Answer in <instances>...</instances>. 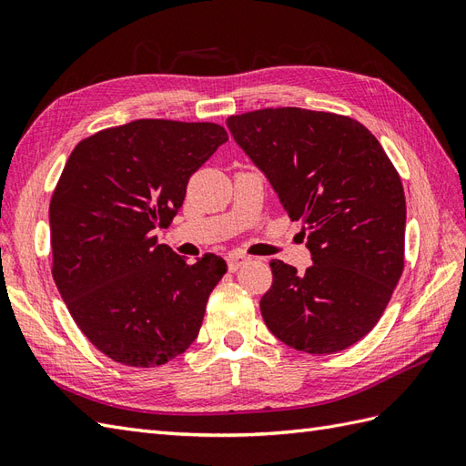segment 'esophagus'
I'll return each instance as SVG.
<instances>
[{
  "instance_id": "obj_1",
  "label": "esophagus",
  "mask_w": 466,
  "mask_h": 466,
  "mask_svg": "<svg viewBox=\"0 0 466 466\" xmlns=\"http://www.w3.org/2000/svg\"><path fill=\"white\" fill-rule=\"evenodd\" d=\"M226 259H228V269L236 271V269H240L249 258L246 254H240V252H232V254H228V258H226Z\"/></svg>"
}]
</instances>
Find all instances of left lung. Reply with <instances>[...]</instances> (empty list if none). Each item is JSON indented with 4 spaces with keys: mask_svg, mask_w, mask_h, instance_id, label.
<instances>
[{
    "mask_svg": "<svg viewBox=\"0 0 466 466\" xmlns=\"http://www.w3.org/2000/svg\"><path fill=\"white\" fill-rule=\"evenodd\" d=\"M307 234L313 266L271 259L259 309L281 342L309 354L352 347L376 327L403 271L405 195L380 141L356 119L266 108L226 119Z\"/></svg>",
    "mask_w": 466,
    "mask_h": 466,
    "instance_id": "left-lung-1",
    "label": "left lung"
}]
</instances>
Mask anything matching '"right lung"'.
Segmentation results:
<instances>
[{
	"mask_svg": "<svg viewBox=\"0 0 466 466\" xmlns=\"http://www.w3.org/2000/svg\"><path fill=\"white\" fill-rule=\"evenodd\" d=\"M226 141L218 124L136 119L70 153L49 207L53 279L78 329L114 362L161 366L198 337L226 261L205 254L187 264L155 232Z\"/></svg>",
	"mask_w": 466,
	"mask_h": 466,
	"instance_id": "1",
	"label": "right lung"
}]
</instances>
